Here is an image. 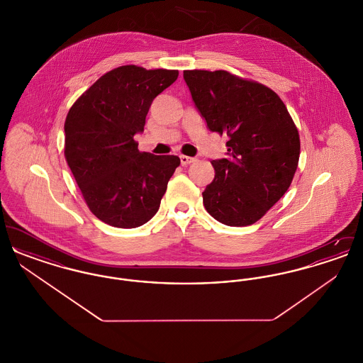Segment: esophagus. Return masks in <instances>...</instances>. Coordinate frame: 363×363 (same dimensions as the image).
<instances>
[{"label": "esophagus", "mask_w": 363, "mask_h": 363, "mask_svg": "<svg viewBox=\"0 0 363 363\" xmlns=\"http://www.w3.org/2000/svg\"><path fill=\"white\" fill-rule=\"evenodd\" d=\"M179 159H181V164L182 166H188L190 163H193L196 159L194 157H191V156L186 155H181L179 156Z\"/></svg>", "instance_id": "34e87169"}]
</instances>
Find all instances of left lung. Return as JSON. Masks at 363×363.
I'll return each mask as SVG.
<instances>
[{"mask_svg":"<svg viewBox=\"0 0 363 363\" xmlns=\"http://www.w3.org/2000/svg\"><path fill=\"white\" fill-rule=\"evenodd\" d=\"M184 79L209 130L228 138V157L212 160L204 207L223 225H253L293 182L301 152L293 118L277 92L259 82L227 70H184Z\"/></svg>","mask_w":363,"mask_h":363,"instance_id":"obj_1","label":"left lung"}]
</instances>
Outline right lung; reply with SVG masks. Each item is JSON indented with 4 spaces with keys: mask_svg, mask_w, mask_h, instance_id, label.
I'll list each match as a JSON object with an SVG mask.
<instances>
[{
    "mask_svg": "<svg viewBox=\"0 0 363 363\" xmlns=\"http://www.w3.org/2000/svg\"><path fill=\"white\" fill-rule=\"evenodd\" d=\"M178 70L123 65L101 76L72 104L65 120L64 154L86 207L104 223L135 228L159 209L178 156L140 152L156 96Z\"/></svg>",
    "mask_w": 363,
    "mask_h": 363,
    "instance_id": "right-lung-1",
    "label": "right lung"
}]
</instances>
